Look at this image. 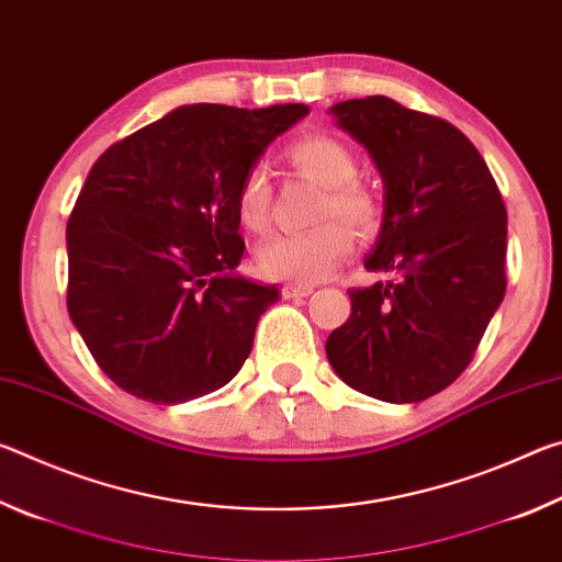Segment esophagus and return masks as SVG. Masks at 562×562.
Instances as JSON below:
<instances>
[{
	"instance_id": "34e87169",
	"label": "esophagus",
	"mask_w": 562,
	"mask_h": 562,
	"mask_svg": "<svg viewBox=\"0 0 562 562\" xmlns=\"http://www.w3.org/2000/svg\"><path fill=\"white\" fill-rule=\"evenodd\" d=\"M312 292H315V288H312V284H284L282 297H288V300H292V297H307V294H312Z\"/></svg>"
}]
</instances>
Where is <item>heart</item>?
Masks as SVG:
<instances>
[{"label": "heart", "mask_w": 562, "mask_h": 562, "mask_svg": "<svg viewBox=\"0 0 562 562\" xmlns=\"http://www.w3.org/2000/svg\"><path fill=\"white\" fill-rule=\"evenodd\" d=\"M288 156L292 166L325 188L317 223L310 231L274 233L258 247V270L270 280L315 282L345 260L355 235H372L382 223V203L369 186L359 183V164L351 148L327 133L294 140ZM235 211L252 233H262L272 217V183L265 164L247 168L237 188Z\"/></svg>", "instance_id": "b5f03b06"}]
</instances>
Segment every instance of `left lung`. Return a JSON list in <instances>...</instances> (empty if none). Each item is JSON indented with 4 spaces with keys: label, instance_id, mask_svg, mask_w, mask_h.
Here are the masks:
<instances>
[{
    "label": "left lung",
    "instance_id": "8db88e82",
    "mask_svg": "<svg viewBox=\"0 0 562 562\" xmlns=\"http://www.w3.org/2000/svg\"><path fill=\"white\" fill-rule=\"evenodd\" d=\"M372 154L384 221L364 268L396 278L351 288L327 359L357 392L424 402L463 374L506 294L508 215L486 160L431 113L386 97L331 106Z\"/></svg>",
    "mask_w": 562,
    "mask_h": 562
}]
</instances>
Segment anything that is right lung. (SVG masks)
I'll list each match as a JSON object with an SVG mask.
<instances>
[{"instance_id": "1", "label": "right lung", "mask_w": 562, "mask_h": 562, "mask_svg": "<svg viewBox=\"0 0 562 562\" xmlns=\"http://www.w3.org/2000/svg\"><path fill=\"white\" fill-rule=\"evenodd\" d=\"M307 111L180 106L89 170L66 223V307L123 392L183 404L240 372L280 292L235 274L245 252L237 188Z\"/></svg>"}]
</instances>
